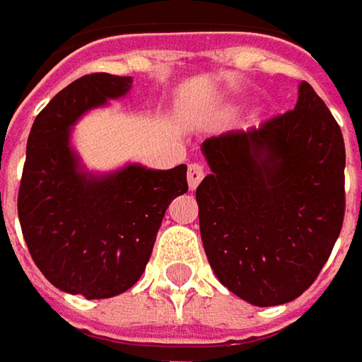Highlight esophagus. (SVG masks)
<instances>
[{
    "mask_svg": "<svg viewBox=\"0 0 362 362\" xmlns=\"http://www.w3.org/2000/svg\"><path fill=\"white\" fill-rule=\"evenodd\" d=\"M203 175H205V171H203V167L199 165V163H191L187 167V183H189V189L191 191H195L197 189V185L202 183Z\"/></svg>",
    "mask_w": 362,
    "mask_h": 362,
    "instance_id": "esophagus-1",
    "label": "esophagus"
}]
</instances>
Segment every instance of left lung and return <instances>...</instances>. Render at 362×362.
<instances>
[{
  "instance_id": "1",
  "label": "left lung",
  "mask_w": 362,
  "mask_h": 362,
  "mask_svg": "<svg viewBox=\"0 0 362 362\" xmlns=\"http://www.w3.org/2000/svg\"><path fill=\"white\" fill-rule=\"evenodd\" d=\"M195 191L217 280L254 306L298 298L327 264L344 217L341 127L308 82L294 110L203 141Z\"/></svg>"
}]
</instances>
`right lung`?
<instances>
[{"label": "right lung", "instance_id": "obj_1", "mask_svg": "<svg viewBox=\"0 0 362 362\" xmlns=\"http://www.w3.org/2000/svg\"><path fill=\"white\" fill-rule=\"evenodd\" d=\"M131 86V76L106 72L78 78L35 117L28 136L18 193L23 240L48 282L88 300L134 286L169 203L187 193V165L159 171L131 163L105 175L82 167L72 127Z\"/></svg>", "mask_w": 362, "mask_h": 362}]
</instances>
